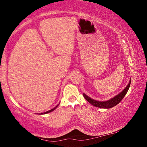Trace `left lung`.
<instances>
[{"mask_svg": "<svg viewBox=\"0 0 147 147\" xmlns=\"http://www.w3.org/2000/svg\"><path fill=\"white\" fill-rule=\"evenodd\" d=\"M131 81V78L130 79L129 82L127 86L124 88L121 92L107 100H105V101L96 100L93 99H91V97L88 96L86 94H84V93H83V96L84 98H85V99L88 102H90V103L93 106H95L96 107L102 108V109H110L112 107H113L117 105V104H118L119 102L121 101V100L124 98V97L126 94V93L128 91L129 88L130 87Z\"/></svg>", "mask_w": 147, "mask_h": 147, "instance_id": "8db88e82", "label": "left lung"}]
</instances>
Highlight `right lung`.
<instances>
[{"mask_svg":"<svg viewBox=\"0 0 147 147\" xmlns=\"http://www.w3.org/2000/svg\"><path fill=\"white\" fill-rule=\"evenodd\" d=\"M59 103L58 104V105H57L55 107H54L53 109H51V110H48V111H47V112H43V113H38L39 115H44V114H47V113H50V112H53V110H55L57 107V106L59 105Z\"/></svg>","mask_w":147,"mask_h":147,"instance_id":"obj_1","label":"right lung"}]
</instances>
